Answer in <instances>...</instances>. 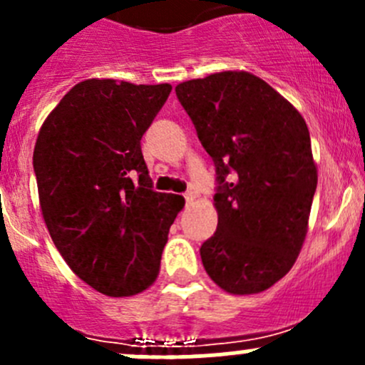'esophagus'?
<instances>
[{
    "mask_svg": "<svg viewBox=\"0 0 365 365\" xmlns=\"http://www.w3.org/2000/svg\"><path fill=\"white\" fill-rule=\"evenodd\" d=\"M194 197H196V196H194L192 192H187V194H185V203H187V205H192Z\"/></svg>",
    "mask_w": 365,
    "mask_h": 365,
    "instance_id": "34e87169",
    "label": "esophagus"
}]
</instances>
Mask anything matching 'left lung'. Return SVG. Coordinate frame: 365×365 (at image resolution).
I'll return each instance as SVG.
<instances>
[{"mask_svg":"<svg viewBox=\"0 0 365 365\" xmlns=\"http://www.w3.org/2000/svg\"><path fill=\"white\" fill-rule=\"evenodd\" d=\"M176 97L217 173L219 224L201 245L217 286L252 295L295 264L318 183L309 128L270 84L249 72L180 83Z\"/></svg>","mask_w":365,"mask_h":365,"instance_id":"left-lung-1","label":"left lung"}]
</instances>
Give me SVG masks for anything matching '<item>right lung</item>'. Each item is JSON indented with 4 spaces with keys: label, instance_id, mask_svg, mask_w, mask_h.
Masks as SVG:
<instances>
[{
    "label": "right lung",
    "instance_id": "right-lung-1",
    "mask_svg": "<svg viewBox=\"0 0 365 365\" xmlns=\"http://www.w3.org/2000/svg\"><path fill=\"white\" fill-rule=\"evenodd\" d=\"M171 84L86 79L46 118L33 152L40 208L73 274L108 297L141 293L159 275L182 196L155 192L141 138Z\"/></svg>",
    "mask_w": 365,
    "mask_h": 365
}]
</instances>
